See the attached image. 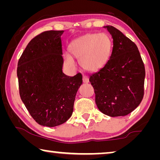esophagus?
<instances>
[{"label": "esophagus", "mask_w": 160, "mask_h": 160, "mask_svg": "<svg viewBox=\"0 0 160 160\" xmlns=\"http://www.w3.org/2000/svg\"><path fill=\"white\" fill-rule=\"evenodd\" d=\"M82 81L84 83H88L89 82V78L87 75H84L82 76Z\"/></svg>", "instance_id": "34e87169"}]
</instances>
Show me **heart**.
I'll return each instance as SVG.
<instances>
[{
	"label": "heart",
	"instance_id": "b5f03b06",
	"mask_svg": "<svg viewBox=\"0 0 160 160\" xmlns=\"http://www.w3.org/2000/svg\"><path fill=\"white\" fill-rule=\"evenodd\" d=\"M112 50V42L107 34H87L70 46V51L80 59L81 66L90 71H96L104 67L109 61ZM65 62L70 68L75 61L69 55L65 56Z\"/></svg>",
	"mask_w": 160,
	"mask_h": 160
}]
</instances>
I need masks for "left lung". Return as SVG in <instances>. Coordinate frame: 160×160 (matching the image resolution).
<instances>
[{
  "instance_id": "1",
  "label": "left lung",
  "mask_w": 160,
  "mask_h": 160,
  "mask_svg": "<svg viewBox=\"0 0 160 160\" xmlns=\"http://www.w3.org/2000/svg\"><path fill=\"white\" fill-rule=\"evenodd\" d=\"M113 48L106 65L90 75L100 112L107 116H126L138 107L144 96L145 66L136 44L113 26H106Z\"/></svg>"
}]
</instances>
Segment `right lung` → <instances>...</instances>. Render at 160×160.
Masks as SVG:
<instances>
[{"label":"right lung","instance_id":"obj_1","mask_svg":"<svg viewBox=\"0 0 160 160\" xmlns=\"http://www.w3.org/2000/svg\"><path fill=\"white\" fill-rule=\"evenodd\" d=\"M63 30L42 32L27 46L18 61L17 75L22 101L39 125L63 123L73 112L75 95L82 76L62 71Z\"/></svg>","mask_w":160,"mask_h":160}]
</instances>
